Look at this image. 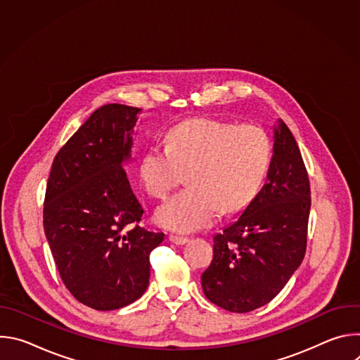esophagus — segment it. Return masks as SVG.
<instances>
[{"label": "esophagus", "mask_w": 360, "mask_h": 360, "mask_svg": "<svg viewBox=\"0 0 360 360\" xmlns=\"http://www.w3.org/2000/svg\"><path fill=\"white\" fill-rule=\"evenodd\" d=\"M169 240L175 245H184L186 243L189 239L186 236H179V235H169Z\"/></svg>", "instance_id": "1"}]
</instances>
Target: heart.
Wrapping results in <instances>:
<instances>
[{
  "instance_id": "obj_1",
  "label": "heart",
  "mask_w": 360,
  "mask_h": 360,
  "mask_svg": "<svg viewBox=\"0 0 360 360\" xmlns=\"http://www.w3.org/2000/svg\"><path fill=\"white\" fill-rule=\"evenodd\" d=\"M168 146H150L141 162L149 195L165 198L184 181L185 189L157 211V221L176 232L212 225L224 212H236L258 193L268 172L272 142L258 125L193 118L168 132Z\"/></svg>"
}]
</instances>
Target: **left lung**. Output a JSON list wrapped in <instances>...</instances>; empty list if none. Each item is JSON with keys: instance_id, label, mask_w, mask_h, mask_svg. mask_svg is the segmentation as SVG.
Wrapping results in <instances>:
<instances>
[{"instance_id": "obj_1", "label": "left lung", "mask_w": 360, "mask_h": 360, "mask_svg": "<svg viewBox=\"0 0 360 360\" xmlns=\"http://www.w3.org/2000/svg\"><path fill=\"white\" fill-rule=\"evenodd\" d=\"M309 212V178L292 132L279 120L265 185L214 236V258L200 276L205 296L236 314L269 303L303 261Z\"/></svg>"}]
</instances>
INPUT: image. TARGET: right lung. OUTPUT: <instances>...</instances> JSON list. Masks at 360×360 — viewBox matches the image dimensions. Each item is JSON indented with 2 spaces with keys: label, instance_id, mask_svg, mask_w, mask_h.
<instances>
[{
  "label": "right lung",
  "instance_id": "add662e5",
  "mask_svg": "<svg viewBox=\"0 0 360 360\" xmlns=\"http://www.w3.org/2000/svg\"><path fill=\"white\" fill-rule=\"evenodd\" d=\"M142 110L98 108L60 149L46 184L44 231L67 289L96 311H114L143 295L149 253L164 233L138 224L143 210L124 165Z\"/></svg>",
  "mask_w": 360,
  "mask_h": 360
}]
</instances>
